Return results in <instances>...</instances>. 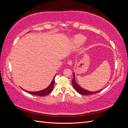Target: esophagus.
Wrapping results in <instances>:
<instances>
[{"label":"esophagus","mask_w":128,"mask_h":128,"mask_svg":"<svg viewBox=\"0 0 128 128\" xmlns=\"http://www.w3.org/2000/svg\"><path fill=\"white\" fill-rule=\"evenodd\" d=\"M68 64L70 66H72V60H69L68 61Z\"/></svg>","instance_id":"34e87169"}]
</instances>
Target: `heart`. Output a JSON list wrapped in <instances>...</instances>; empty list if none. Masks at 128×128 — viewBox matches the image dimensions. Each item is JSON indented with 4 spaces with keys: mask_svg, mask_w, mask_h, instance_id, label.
I'll use <instances>...</instances> for the list:
<instances>
[{
    "mask_svg": "<svg viewBox=\"0 0 128 128\" xmlns=\"http://www.w3.org/2000/svg\"><path fill=\"white\" fill-rule=\"evenodd\" d=\"M86 40V36H84L83 34H78L76 35L73 38L72 41L74 44L76 46H80L85 42Z\"/></svg>",
    "mask_w": 128,
    "mask_h": 128,
    "instance_id": "b5f03b06",
    "label": "heart"
}]
</instances>
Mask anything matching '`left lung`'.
Returning <instances> with one entry per match:
<instances>
[{
  "label": "left lung",
  "mask_w": 128,
  "mask_h": 128,
  "mask_svg": "<svg viewBox=\"0 0 128 128\" xmlns=\"http://www.w3.org/2000/svg\"><path fill=\"white\" fill-rule=\"evenodd\" d=\"M73 75H74V77L73 79L72 80V86L76 90V91L78 92L80 94H82V95H84V96H89V95H91V94H97L98 92H100L102 90H100V91H95V92H92V91H88L86 89H84L83 88H81L79 85H78L77 84V83L76 82L75 80V74L73 73Z\"/></svg>",
  "instance_id": "obj_1"
}]
</instances>
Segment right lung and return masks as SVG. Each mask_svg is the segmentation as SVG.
Listing matches in <instances>:
<instances>
[{
    "mask_svg": "<svg viewBox=\"0 0 128 128\" xmlns=\"http://www.w3.org/2000/svg\"><path fill=\"white\" fill-rule=\"evenodd\" d=\"M56 75H55V76H56ZM55 76L54 77L52 82L51 83V84H50V86L47 88L44 89V90H42L39 91H36V92H31V91H26L31 94L38 96H45L46 95L50 94V93L51 92V91L53 90L54 85Z\"/></svg>",
    "mask_w": 128,
    "mask_h": 128,
    "instance_id": "obj_1",
    "label": "right lung"
}]
</instances>
